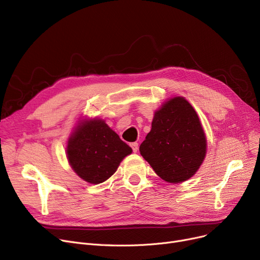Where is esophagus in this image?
Wrapping results in <instances>:
<instances>
[{
  "mask_svg": "<svg viewBox=\"0 0 260 260\" xmlns=\"http://www.w3.org/2000/svg\"><path fill=\"white\" fill-rule=\"evenodd\" d=\"M130 147L132 148L133 152H137V151H138V149H139V143H137V142H133V143H131V144H130Z\"/></svg>",
  "mask_w": 260,
  "mask_h": 260,
  "instance_id": "obj_1",
  "label": "esophagus"
}]
</instances>
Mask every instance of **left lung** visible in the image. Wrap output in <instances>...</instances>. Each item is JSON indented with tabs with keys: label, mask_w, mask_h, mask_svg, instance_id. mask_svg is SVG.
Wrapping results in <instances>:
<instances>
[{
	"label": "left lung",
	"mask_w": 260,
	"mask_h": 260,
	"mask_svg": "<svg viewBox=\"0 0 260 260\" xmlns=\"http://www.w3.org/2000/svg\"><path fill=\"white\" fill-rule=\"evenodd\" d=\"M140 152L166 182L181 183L196 174L205 157L206 139L199 117L185 98H171L156 111Z\"/></svg>",
	"instance_id": "8db88e82"
}]
</instances>
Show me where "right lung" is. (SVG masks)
I'll return each instance as SVG.
<instances>
[{
    "label": "right lung",
    "instance_id": "right-lung-1",
    "mask_svg": "<svg viewBox=\"0 0 260 260\" xmlns=\"http://www.w3.org/2000/svg\"><path fill=\"white\" fill-rule=\"evenodd\" d=\"M131 148L104 120L84 121L70 138L67 153L76 174L91 184L103 183L116 171Z\"/></svg>",
    "mask_w": 260,
    "mask_h": 260
}]
</instances>
